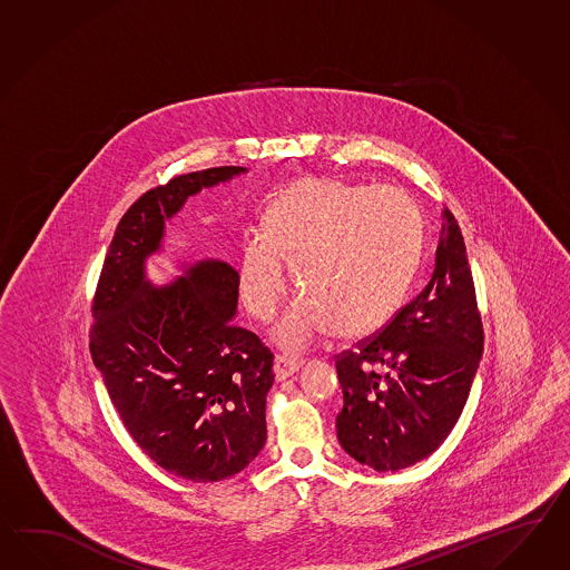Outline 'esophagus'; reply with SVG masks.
<instances>
[{"instance_id":"1","label":"esophagus","mask_w":570,"mask_h":570,"mask_svg":"<svg viewBox=\"0 0 570 570\" xmlns=\"http://www.w3.org/2000/svg\"><path fill=\"white\" fill-rule=\"evenodd\" d=\"M301 366H303V358L288 356V354H278L276 361H274V375H276L278 381H284V379L294 375Z\"/></svg>"}]
</instances>
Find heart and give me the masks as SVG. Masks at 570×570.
Wrapping results in <instances>:
<instances>
[{"label":"heart","instance_id":"1","mask_svg":"<svg viewBox=\"0 0 570 570\" xmlns=\"http://www.w3.org/2000/svg\"><path fill=\"white\" fill-rule=\"evenodd\" d=\"M420 243V214L402 189L301 179L272 202L265 233L243 238L240 296L255 320H272L288 292L286 262L305 296L276 330L282 346L301 350L332 330L364 337L402 305Z\"/></svg>","mask_w":570,"mask_h":570}]
</instances>
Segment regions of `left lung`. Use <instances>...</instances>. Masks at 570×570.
<instances>
[{"mask_svg": "<svg viewBox=\"0 0 570 570\" xmlns=\"http://www.w3.org/2000/svg\"><path fill=\"white\" fill-rule=\"evenodd\" d=\"M482 350L465 243L444 209L431 282L356 352L335 356L344 393L335 429L347 455L376 472L429 458L461 416Z\"/></svg>", "mask_w": 570, "mask_h": 570, "instance_id": "8db88e82", "label": "left lung"}]
</instances>
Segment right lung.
<instances>
[{
  "mask_svg": "<svg viewBox=\"0 0 570 570\" xmlns=\"http://www.w3.org/2000/svg\"><path fill=\"white\" fill-rule=\"evenodd\" d=\"M245 170H195L136 199L117 224L92 301L90 354L124 426L156 465L191 482L226 480L264 449L274 354L233 323L230 265L197 262L154 288L144 262L189 195Z\"/></svg>",
  "mask_w": 570,
  "mask_h": 570,
  "instance_id": "add662e5",
  "label": "right lung"
}]
</instances>
